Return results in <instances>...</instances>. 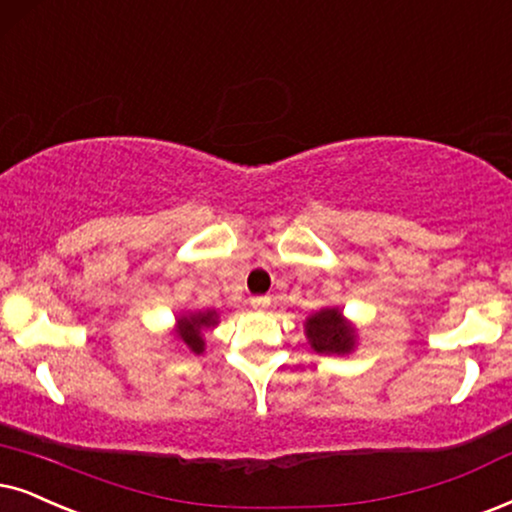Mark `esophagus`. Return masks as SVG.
<instances>
[{
  "label": "esophagus",
  "mask_w": 512,
  "mask_h": 512,
  "mask_svg": "<svg viewBox=\"0 0 512 512\" xmlns=\"http://www.w3.org/2000/svg\"><path fill=\"white\" fill-rule=\"evenodd\" d=\"M250 307L252 309H267L269 307V297H262V295H257V297H250Z\"/></svg>",
  "instance_id": "1"
}]
</instances>
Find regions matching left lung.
I'll return each mask as SVG.
<instances>
[{
    "label": "left lung",
    "instance_id": "obj_1",
    "mask_svg": "<svg viewBox=\"0 0 512 512\" xmlns=\"http://www.w3.org/2000/svg\"><path fill=\"white\" fill-rule=\"evenodd\" d=\"M309 345L319 354H349L357 345V331L338 307L319 309L304 321Z\"/></svg>",
    "mask_w": 512,
    "mask_h": 512
}]
</instances>
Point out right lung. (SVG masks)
<instances>
[{"label":"right lung","mask_w":512,"mask_h":512,"mask_svg":"<svg viewBox=\"0 0 512 512\" xmlns=\"http://www.w3.org/2000/svg\"><path fill=\"white\" fill-rule=\"evenodd\" d=\"M217 312L215 309H208V312H193V314H184L177 319V338L181 345H184L189 352L193 354H203L205 352V340H203V331L217 326Z\"/></svg>","instance_id":"add662e5"}]
</instances>
